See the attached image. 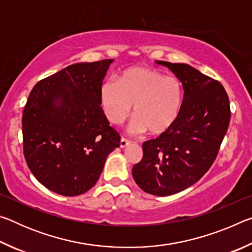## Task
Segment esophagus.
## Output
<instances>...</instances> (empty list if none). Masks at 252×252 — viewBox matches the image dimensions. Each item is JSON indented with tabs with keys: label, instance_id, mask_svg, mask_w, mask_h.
<instances>
[{
	"label": "esophagus",
	"instance_id": "1",
	"mask_svg": "<svg viewBox=\"0 0 252 252\" xmlns=\"http://www.w3.org/2000/svg\"><path fill=\"white\" fill-rule=\"evenodd\" d=\"M130 143H131L130 140H127L126 138H121V140H120V147L121 148H126V146H129Z\"/></svg>",
	"mask_w": 252,
	"mask_h": 252
}]
</instances>
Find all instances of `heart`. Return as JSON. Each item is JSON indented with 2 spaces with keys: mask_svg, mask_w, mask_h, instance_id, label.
I'll list each match as a JSON object with an SVG mask.
<instances>
[{
  "mask_svg": "<svg viewBox=\"0 0 252 252\" xmlns=\"http://www.w3.org/2000/svg\"><path fill=\"white\" fill-rule=\"evenodd\" d=\"M182 102L181 81L149 67H129L118 75L117 82L105 81L100 89L102 110L112 125H121L134 104L135 133L167 132L180 116Z\"/></svg>",
  "mask_w": 252,
  "mask_h": 252,
  "instance_id": "1",
  "label": "heart"
}]
</instances>
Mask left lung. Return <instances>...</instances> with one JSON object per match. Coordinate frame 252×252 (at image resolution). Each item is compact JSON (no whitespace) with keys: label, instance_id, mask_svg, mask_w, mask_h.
<instances>
[{"label":"left lung","instance_id":"left-lung-1","mask_svg":"<svg viewBox=\"0 0 252 252\" xmlns=\"http://www.w3.org/2000/svg\"><path fill=\"white\" fill-rule=\"evenodd\" d=\"M181 81L180 116L159 138L142 144L132 176L147 193L165 197L200 180L215 162L230 122L229 97L219 81L185 63L157 61Z\"/></svg>","mask_w":252,"mask_h":252}]
</instances>
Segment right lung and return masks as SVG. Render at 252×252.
I'll return each mask as SVG.
<instances>
[{
  "mask_svg": "<svg viewBox=\"0 0 252 252\" xmlns=\"http://www.w3.org/2000/svg\"><path fill=\"white\" fill-rule=\"evenodd\" d=\"M112 59L75 63L41 80L22 116L23 153L29 169L49 190L73 197L95 185L106 157L120 147L100 103Z\"/></svg>",
  "mask_w": 252,
  "mask_h": 252,
  "instance_id": "obj_1",
  "label": "right lung"
}]
</instances>
